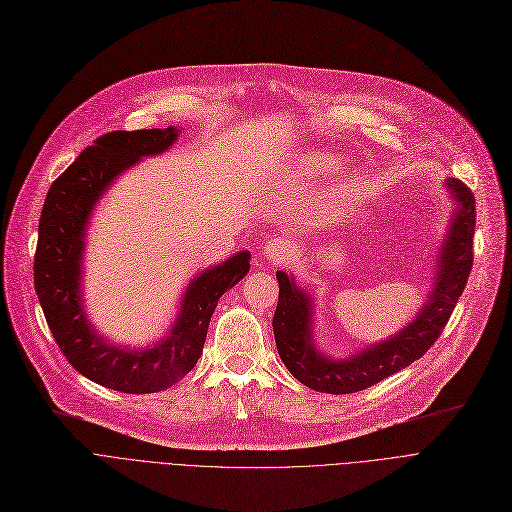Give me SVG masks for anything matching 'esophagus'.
Listing matches in <instances>:
<instances>
[{"instance_id":"esophagus-1","label":"esophagus","mask_w":512,"mask_h":512,"mask_svg":"<svg viewBox=\"0 0 512 512\" xmlns=\"http://www.w3.org/2000/svg\"><path fill=\"white\" fill-rule=\"evenodd\" d=\"M288 253H290V249L286 247V242L280 240V238L267 240L265 247H263V257L267 261H284V259H288Z\"/></svg>"}]
</instances>
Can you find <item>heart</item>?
<instances>
[{"label": "heart", "instance_id": "b5f03b06", "mask_svg": "<svg viewBox=\"0 0 512 512\" xmlns=\"http://www.w3.org/2000/svg\"><path fill=\"white\" fill-rule=\"evenodd\" d=\"M313 166H317L319 170H332L336 166V159L332 155H315L313 157Z\"/></svg>", "mask_w": 512, "mask_h": 512}]
</instances>
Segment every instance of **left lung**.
<instances>
[{"label": "left lung", "instance_id": "1", "mask_svg": "<svg viewBox=\"0 0 512 512\" xmlns=\"http://www.w3.org/2000/svg\"><path fill=\"white\" fill-rule=\"evenodd\" d=\"M454 199V213L438 255L434 288L407 328L375 342L344 359L324 355L313 342V299L294 284V278L278 272L280 297L274 313V336L286 369L311 390L328 394L361 392L386 380L388 375L409 367L432 346L467 286L473 267L475 199L469 188L456 178L446 180Z\"/></svg>", "mask_w": 512, "mask_h": 512}]
</instances>
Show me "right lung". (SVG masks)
Wrapping results in <instances>:
<instances>
[{
  "label": "right lung",
  "mask_w": 512,
  "mask_h": 512,
  "mask_svg": "<svg viewBox=\"0 0 512 512\" xmlns=\"http://www.w3.org/2000/svg\"><path fill=\"white\" fill-rule=\"evenodd\" d=\"M178 132L168 126L103 134L49 186L39 220L33 272L47 326L78 373L126 394L166 390L197 365L220 297L251 267V253L238 251L195 276L168 336L149 348L118 346L93 330L83 305V253L91 213L124 170L170 149Z\"/></svg>",
  "instance_id": "right-lung-1"
}]
</instances>
